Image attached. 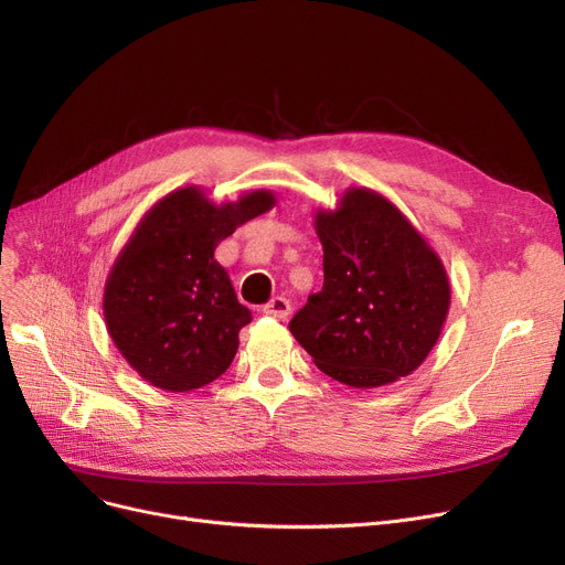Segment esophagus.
Segmentation results:
<instances>
[{
	"label": "esophagus",
	"instance_id": "obj_1",
	"mask_svg": "<svg viewBox=\"0 0 565 565\" xmlns=\"http://www.w3.org/2000/svg\"><path fill=\"white\" fill-rule=\"evenodd\" d=\"M263 313L273 318H286L290 313V302L286 298H273L263 307Z\"/></svg>",
	"mask_w": 565,
	"mask_h": 565
}]
</instances>
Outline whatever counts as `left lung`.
<instances>
[{
    "label": "left lung",
    "instance_id": "8db88e82",
    "mask_svg": "<svg viewBox=\"0 0 565 565\" xmlns=\"http://www.w3.org/2000/svg\"><path fill=\"white\" fill-rule=\"evenodd\" d=\"M323 290L292 316L290 332L330 379L370 390L413 374L444 332L446 265L408 216L366 186H349L334 210L318 207Z\"/></svg>",
    "mask_w": 565,
    "mask_h": 565
}]
</instances>
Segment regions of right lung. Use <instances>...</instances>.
<instances>
[{"mask_svg":"<svg viewBox=\"0 0 565 565\" xmlns=\"http://www.w3.org/2000/svg\"><path fill=\"white\" fill-rule=\"evenodd\" d=\"M275 205L267 189L214 203L189 184L142 214L104 286L108 334L142 381L189 392L228 370L252 311L239 305L214 249Z\"/></svg>","mask_w":565,"mask_h":565,"instance_id":"right-lung-1","label":"right lung"}]
</instances>
